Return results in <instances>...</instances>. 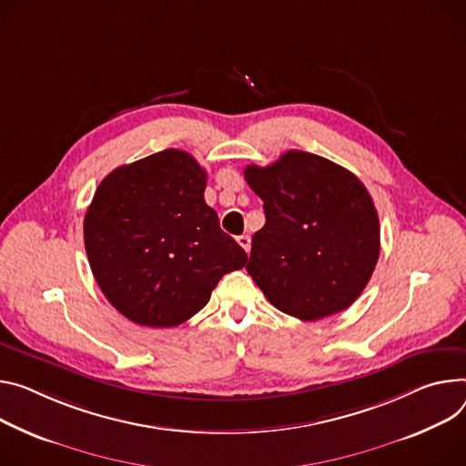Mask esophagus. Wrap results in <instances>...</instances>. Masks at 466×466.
<instances>
[{"label":"esophagus","instance_id":"esophagus-1","mask_svg":"<svg viewBox=\"0 0 466 466\" xmlns=\"http://www.w3.org/2000/svg\"><path fill=\"white\" fill-rule=\"evenodd\" d=\"M238 243L245 248V252H248V250H250V236H247V234L238 236Z\"/></svg>","mask_w":466,"mask_h":466}]
</instances>
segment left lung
<instances>
[{"label":"left lung","instance_id":"8db88e82","mask_svg":"<svg viewBox=\"0 0 466 466\" xmlns=\"http://www.w3.org/2000/svg\"><path fill=\"white\" fill-rule=\"evenodd\" d=\"M264 200L247 271L280 312L316 321L350 309L379 258V218L364 184L321 156L289 150L245 167Z\"/></svg>","mask_w":466,"mask_h":466}]
</instances>
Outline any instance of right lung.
Segmentation results:
<instances>
[{
  "mask_svg": "<svg viewBox=\"0 0 466 466\" xmlns=\"http://www.w3.org/2000/svg\"><path fill=\"white\" fill-rule=\"evenodd\" d=\"M206 171L177 148L116 167L83 221L87 258L107 301L130 321L175 327L209 301L247 252L204 200Z\"/></svg>",
  "mask_w": 466,
  "mask_h": 466,
  "instance_id": "add662e5",
  "label": "right lung"
}]
</instances>
